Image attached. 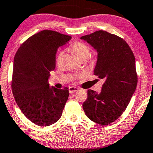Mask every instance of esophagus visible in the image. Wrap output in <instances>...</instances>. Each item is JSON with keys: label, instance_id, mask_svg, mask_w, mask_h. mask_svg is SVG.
I'll return each mask as SVG.
<instances>
[{"label": "esophagus", "instance_id": "1", "mask_svg": "<svg viewBox=\"0 0 153 153\" xmlns=\"http://www.w3.org/2000/svg\"><path fill=\"white\" fill-rule=\"evenodd\" d=\"M78 90H79V88L76 87H70L69 88H68V91H69L70 94L75 93V92L78 91Z\"/></svg>", "mask_w": 153, "mask_h": 153}]
</instances>
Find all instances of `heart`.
Here are the masks:
<instances>
[{
  "instance_id": "obj_1",
  "label": "heart",
  "mask_w": 153,
  "mask_h": 153,
  "mask_svg": "<svg viewBox=\"0 0 153 153\" xmlns=\"http://www.w3.org/2000/svg\"><path fill=\"white\" fill-rule=\"evenodd\" d=\"M69 51L74 53L75 55L80 61L83 59H87L90 55V49L89 46L82 42H76L70 47ZM64 56V53L63 52H61L58 55L57 59V64H60V63L62 62Z\"/></svg>"
}]
</instances>
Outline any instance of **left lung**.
Wrapping results in <instances>:
<instances>
[{
    "instance_id": "obj_1",
    "label": "left lung",
    "mask_w": 153,
    "mask_h": 153,
    "mask_svg": "<svg viewBox=\"0 0 153 153\" xmlns=\"http://www.w3.org/2000/svg\"><path fill=\"white\" fill-rule=\"evenodd\" d=\"M80 39L97 51L94 74L105 79L100 93L88 90L83 109L92 121L108 125L122 115L136 90L134 55L126 41L106 31L94 32Z\"/></svg>"
}]
</instances>
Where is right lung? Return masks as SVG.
<instances>
[{
  "mask_svg": "<svg viewBox=\"0 0 153 153\" xmlns=\"http://www.w3.org/2000/svg\"><path fill=\"white\" fill-rule=\"evenodd\" d=\"M71 36L45 30L21 44L15 55L12 90L17 105L26 118L39 126H48L60 119L68 98V89L50 87V72L55 68L57 48Z\"/></svg>",
  "mask_w": 153,
  "mask_h": 153,
  "instance_id": "obj_1",
  "label": "right lung"
}]
</instances>
